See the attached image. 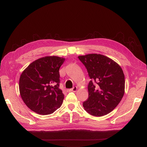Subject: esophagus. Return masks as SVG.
Masks as SVG:
<instances>
[{"label": "esophagus", "mask_w": 147, "mask_h": 147, "mask_svg": "<svg viewBox=\"0 0 147 147\" xmlns=\"http://www.w3.org/2000/svg\"><path fill=\"white\" fill-rule=\"evenodd\" d=\"M77 90H78V88L76 87V86H74V87H73V88H71V89H70V90H69V91L76 92V91H77Z\"/></svg>", "instance_id": "1"}]
</instances>
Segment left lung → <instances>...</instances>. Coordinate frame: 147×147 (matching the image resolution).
I'll list each match as a JSON object with an SVG mask.
<instances>
[{"instance_id":"8db88e82","label":"left lung","mask_w":147,"mask_h":147,"mask_svg":"<svg viewBox=\"0 0 147 147\" xmlns=\"http://www.w3.org/2000/svg\"><path fill=\"white\" fill-rule=\"evenodd\" d=\"M87 69L91 80L88 98L84 102L85 110L94 116L112 111L125 93V76L121 67L112 59L99 54L78 57Z\"/></svg>"}]
</instances>
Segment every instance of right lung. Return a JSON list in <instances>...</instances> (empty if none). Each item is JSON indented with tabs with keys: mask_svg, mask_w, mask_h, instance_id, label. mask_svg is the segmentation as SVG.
I'll return each instance as SVG.
<instances>
[{
	"mask_svg": "<svg viewBox=\"0 0 147 147\" xmlns=\"http://www.w3.org/2000/svg\"><path fill=\"white\" fill-rule=\"evenodd\" d=\"M65 59L46 56L30 63L22 73L19 91L30 110L42 115H50L61 107L64 95L59 89V68Z\"/></svg>",
	"mask_w": 147,
	"mask_h": 147,
	"instance_id": "add662e5",
	"label": "right lung"
}]
</instances>
